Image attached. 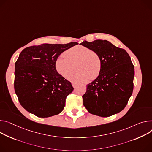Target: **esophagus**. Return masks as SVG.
I'll return each mask as SVG.
<instances>
[{"label":"esophagus","instance_id":"esophagus-1","mask_svg":"<svg viewBox=\"0 0 152 152\" xmlns=\"http://www.w3.org/2000/svg\"><path fill=\"white\" fill-rule=\"evenodd\" d=\"M77 86V85L76 84H75V83H72V86H73L74 88H75Z\"/></svg>","mask_w":152,"mask_h":152}]
</instances>
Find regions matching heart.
Instances as JSON below:
<instances>
[{
    "instance_id": "1",
    "label": "heart",
    "mask_w": 152,
    "mask_h": 152,
    "mask_svg": "<svg viewBox=\"0 0 152 152\" xmlns=\"http://www.w3.org/2000/svg\"><path fill=\"white\" fill-rule=\"evenodd\" d=\"M64 56L56 58L54 63L58 73L66 78L73 72L72 65L77 62L76 73L68 77L74 83H84L90 79L98 77L101 70V60L99 54L87 47L75 46L64 53Z\"/></svg>"
}]
</instances>
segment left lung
<instances>
[{
	"label": "left lung",
	"mask_w": 152,
	"mask_h": 152,
	"mask_svg": "<svg viewBox=\"0 0 152 152\" xmlns=\"http://www.w3.org/2000/svg\"><path fill=\"white\" fill-rule=\"evenodd\" d=\"M97 53L101 60L98 77L87 86L82 96L91 114L108 117L126 107L133 90L134 66L127 52L106 40H85L80 44Z\"/></svg>",
	"instance_id": "left-lung-1"
}]
</instances>
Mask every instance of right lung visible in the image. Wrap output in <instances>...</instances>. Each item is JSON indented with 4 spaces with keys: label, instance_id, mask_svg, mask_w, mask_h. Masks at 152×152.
Segmentation results:
<instances>
[{
    "label": "right lung",
    "instance_id": "add662e5",
    "mask_svg": "<svg viewBox=\"0 0 152 152\" xmlns=\"http://www.w3.org/2000/svg\"><path fill=\"white\" fill-rule=\"evenodd\" d=\"M77 44H43L22 51L15 63L14 85L19 101L27 112L48 118L64 110L66 96L74 88L58 73L54 63L62 53Z\"/></svg>",
    "mask_w": 152,
    "mask_h": 152
}]
</instances>
